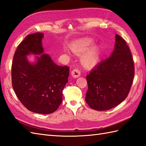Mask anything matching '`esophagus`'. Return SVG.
Listing matches in <instances>:
<instances>
[{"mask_svg": "<svg viewBox=\"0 0 146 146\" xmlns=\"http://www.w3.org/2000/svg\"><path fill=\"white\" fill-rule=\"evenodd\" d=\"M81 75V71H80L77 68H75L72 71H71V75L73 76L74 78H78Z\"/></svg>", "mask_w": 146, "mask_h": 146, "instance_id": "esophagus-1", "label": "esophagus"}]
</instances>
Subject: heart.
<instances>
[{"mask_svg":"<svg viewBox=\"0 0 146 146\" xmlns=\"http://www.w3.org/2000/svg\"><path fill=\"white\" fill-rule=\"evenodd\" d=\"M92 44L90 39H85L76 42L71 46V50L76 54H81L87 49ZM99 57V49L98 47L92 48L90 50L85 53L82 58V64L85 66L90 67L97 63Z\"/></svg>","mask_w":146,"mask_h":146,"instance_id":"b5f03b06","label":"heart"}]
</instances>
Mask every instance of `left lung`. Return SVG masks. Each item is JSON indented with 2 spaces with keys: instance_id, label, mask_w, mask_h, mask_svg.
<instances>
[{
  "instance_id": "1",
  "label": "left lung",
  "mask_w": 146,
  "mask_h": 146,
  "mask_svg": "<svg viewBox=\"0 0 146 146\" xmlns=\"http://www.w3.org/2000/svg\"><path fill=\"white\" fill-rule=\"evenodd\" d=\"M134 69L129 47L122 37L116 35L112 54L102 60L86 76V104L98 111L110 110L119 105L129 95Z\"/></svg>"
}]
</instances>
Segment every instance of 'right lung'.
<instances>
[{
  "label": "right lung",
  "mask_w": 146,
  "mask_h": 146,
  "mask_svg": "<svg viewBox=\"0 0 146 146\" xmlns=\"http://www.w3.org/2000/svg\"><path fill=\"white\" fill-rule=\"evenodd\" d=\"M43 36L41 33L29 35L19 44L12 64V85L27 109L49 114L56 110L61 104L70 68L56 64L46 54L37 57L35 64L29 63L27 54H41L44 51L41 43Z\"/></svg>",
  "instance_id": "right-lung-1"
}]
</instances>
